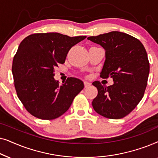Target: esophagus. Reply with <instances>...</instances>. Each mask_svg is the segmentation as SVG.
Masks as SVG:
<instances>
[{
  "label": "esophagus",
  "instance_id": "obj_1",
  "mask_svg": "<svg viewBox=\"0 0 158 158\" xmlns=\"http://www.w3.org/2000/svg\"><path fill=\"white\" fill-rule=\"evenodd\" d=\"M91 85V83H90V82L88 81H84V85H85V88L88 87V86H90Z\"/></svg>",
  "mask_w": 158,
  "mask_h": 158
}]
</instances>
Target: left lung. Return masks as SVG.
I'll list each match as a JSON object with an SVG mask.
<instances>
[{
    "mask_svg": "<svg viewBox=\"0 0 158 158\" xmlns=\"http://www.w3.org/2000/svg\"><path fill=\"white\" fill-rule=\"evenodd\" d=\"M88 40L105 49L106 60L101 76L111 77L114 81L109 86L99 81L92 83L98 89L93 107L106 118L124 117L142 100L148 85L150 63L145 48L139 40L120 31L89 36Z\"/></svg>",
    "mask_w": 158,
    "mask_h": 158,
    "instance_id": "1",
    "label": "left lung"
}]
</instances>
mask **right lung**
<instances>
[{
  "label": "right lung",
  "mask_w": 158,
  "mask_h": 158,
  "mask_svg": "<svg viewBox=\"0 0 158 158\" xmlns=\"http://www.w3.org/2000/svg\"><path fill=\"white\" fill-rule=\"evenodd\" d=\"M85 36L70 37L60 33L28 36L19 44L13 60L12 73L17 96L27 111L44 120L55 119L68 111L84 88L81 80L68 77L60 85L55 68Z\"/></svg>",
  "instance_id": "add662e5"
}]
</instances>
